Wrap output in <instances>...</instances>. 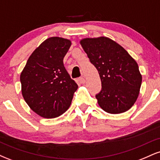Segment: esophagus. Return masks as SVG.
I'll return each instance as SVG.
<instances>
[{
  "instance_id": "esophagus-1",
  "label": "esophagus",
  "mask_w": 160,
  "mask_h": 160,
  "mask_svg": "<svg viewBox=\"0 0 160 160\" xmlns=\"http://www.w3.org/2000/svg\"><path fill=\"white\" fill-rule=\"evenodd\" d=\"M78 82H80V84H84L86 82V80L83 78H80L78 79Z\"/></svg>"
}]
</instances>
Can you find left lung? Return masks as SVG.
Wrapping results in <instances>:
<instances>
[{
    "instance_id": "1",
    "label": "left lung",
    "mask_w": 160,
    "mask_h": 160,
    "mask_svg": "<svg viewBox=\"0 0 160 160\" xmlns=\"http://www.w3.org/2000/svg\"><path fill=\"white\" fill-rule=\"evenodd\" d=\"M80 43L100 76L102 91L95 96L98 105L112 114L129 110L138 97L142 82L136 61L107 37L83 38Z\"/></svg>"
}]
</instances>
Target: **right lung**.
<instances>
[{"instance_id": "1", "label": "right lung", "mask_w": 160, "mask_h": 160, "mask_svg": "<svg viewBox=\"0 0 160 160\" xmlns=\"http://www.w3.org/2000/svg\"><path fill=\"white\" fill-rule=\"evenodd\" d=\"M71 46L68 39L47 38L34 49L20 74L25 102L43 118H56L63 114L78 89L63 63Z\"/></svg>"}]
</instances>
